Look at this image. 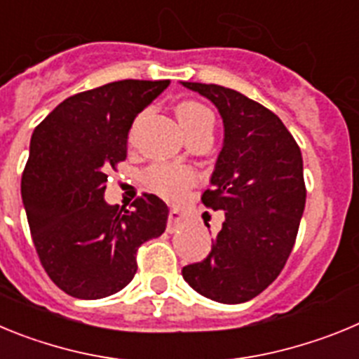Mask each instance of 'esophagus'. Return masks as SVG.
I'll return each instance as SVG.
<instances>
[{"instance_id":"obj_1","label":"esophagus","mask_w":359,"mask_h":359,"mask_svg":"<svg viewBox=\"0 0 359 359\" xmlns=\"http://www.w3.org/2000/svg\"><path fill=\"white\" fill-rule=\"evenodd\" d=\"M183 221V214H180L177 210H170L169 212V224H167V230L174 231L177 228V224Z\"/></svg>"}]
</instances>
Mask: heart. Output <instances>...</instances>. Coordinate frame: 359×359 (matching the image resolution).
I'll list each match as a JSON object with an SVG mask.
<instances>
[{
    "label": "heart",
    "instance_id": "b5f03b06",
    "mask_svg": "<svg viewBox=\"0 0 359 359\" xmlns=\"http://www.w3.org/2000/svg\"><path fill=\"white\" fill-rule=\"evenodd\" d=\"M176 115L187 138L214 135L215 116L210 107L196 100H183L176 106ZM144 182L152 192L170 201L183 199L189 189L196 183V172L183 165H152L144 174Z\"/></svg>",
    "mask_w": 359,
    "mask_h": 359
}]
</instances>
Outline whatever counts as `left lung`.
I'll return each mask as SVG.
<instances>
[{"instance_id": "left-lung-1", "label": "left lung", "mask_w": 359, "mask_h": 359, "mask_svg": "<svg viewBox=\"0 0 359 359\" xmlns=\"http://www.w3.org/2000/svg\"><path fill=\"white\" fill-rule=\"evenodd\" d=\"M183 86L212 100L223 118V149L201 201L223 210L224 223L210 253L182 275L215 302H248L280 275L294 246L306 207L302 152L262 104L217 84Z\"/></svg>"}]
</instances>
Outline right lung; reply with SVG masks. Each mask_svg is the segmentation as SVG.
Returning a JSON list of instances; mask_svg holds the SVG:
<instances>
[{
	"mask_svg": "<svg viewBox=\"0 0 359 359\" xmlns=\"http://www.w3.org/2000/svg\"><path fill=\"white\" fill-rule=\"evenodd\" d=\"M170 81L109 82L66 98L32 135L21 198L44 271L65 293L84 300L123 290L136 252L167 226L169 208L144 194L131 208L107 205V172L128 158L136 115Z\"/></svg>",
	"mask_w": 359,
	"mask_h": 359,
	"instance_id": "1",
	"label": "right lung"
}]
</instances>
